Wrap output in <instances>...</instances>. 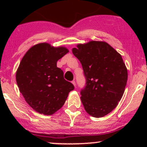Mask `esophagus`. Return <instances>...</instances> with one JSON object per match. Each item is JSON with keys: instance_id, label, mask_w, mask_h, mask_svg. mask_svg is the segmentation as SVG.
Instances as JSON below:
<instances>
[{"instance_id": "34e87169", "label": "esophagus", "mask_w": 147, "mask_h": 147, "mask_svg": "<svg viewBox=\"0 0 147 147\" xmlns=\"http://www.w3.org/2000/svg\"><path fill=\"white\" fill-rule=\"evenodd\" d=\"M72 84H73L74 86H75V87H76V83H75V81H72Z\"/></svg>"}]
</instances>
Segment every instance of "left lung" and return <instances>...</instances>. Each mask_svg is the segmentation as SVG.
I'll return each instance as SVG.
<instances>
[{"instance_id": "left-lung-1", "label": "left lung", "mask_w": 147, "mask_h": 147, "mask_svg": "<svg viewBox=\"0 0 147 147\" xmlns=\"http://www.w3.org/2000/svg\"><path fill=\"white\" fill-rule=\"evenodd\" d=\"M72 51L86 81L81 90L84 109L92 117H104L117 106L125 90L128 72L122 56L104 41L78 44Z\"/></svg>"}]
</instances>
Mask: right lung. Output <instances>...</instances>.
Here are the masks:
<instances>
[{
  "label": "right lung",
  "instance_id": "1",
  "mask_svg": "<svg viewBox=\"0 0 147 147\" xmlns=\"http://www.w3.org/2000/svg\"><path fill=\"white\" fill-rule=\"evenodd\" d=\"M68 50L41 43L32 47L22 59L16 75V83L26 102L36 112L52 115L59 110L73 84L63 78L57 62Z\"/></svg>",
  "mask_w": 147,
  "mask_h": 147
}]
</instances>
